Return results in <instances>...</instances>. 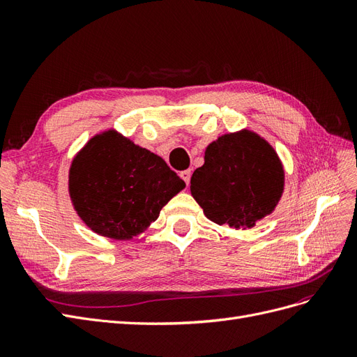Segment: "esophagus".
<instances>
[{"mask_svg": "<svg viewBox=\"0 0 357 357\" xmlns=\"http://www.w3.org/2000/svg\"><path fill=\"white\" fill-rule=\"evenodd\" d=\"M190 176H192V172H190V169H186V171H181L180 172V177H181V180L186 183V185H189V181H190Z\"/></svg>", "mask_w": 357, "mask_h": 357, "instance_id": "34e87169", "label": "esophagus"}]
</instances>
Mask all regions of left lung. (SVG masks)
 Here are the masks:
<instances>
[{"label":"left lung","mask_w":357,"mask_h":357,"mask_svg":"<svg viewBox=\"0 0 357 357\" xmlns=\"http://www.w3.org/2000/svg\"><path fill=\"white\" fill-rule=\"evenodd\" d=\"M204 159L192 174L190 192L211 222L245 229L275 208L284 172L264 138L250 131L226 134L207 147Z\"/></svg>","instance_id":"8db88e82"}]
</instances>
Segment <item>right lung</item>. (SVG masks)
Listing matches in <instances>:
<instances>
[{"label":"right lung","mask_w":357,"mask_h":357,"mask_svg":"<svg viewBox=\"0 0 357 357\" xmlns=\"http://www.w3.org/2000/svg\"><path fill=\"white\" fill-rule=\"evenodd\" d=\"M185 186L164 159L114 131L93 137L70 168L75 211L93 232L113 240L143 232Z\"/></svg>","instance_id":"right-lung-1"}]
</instances>
